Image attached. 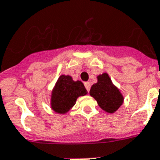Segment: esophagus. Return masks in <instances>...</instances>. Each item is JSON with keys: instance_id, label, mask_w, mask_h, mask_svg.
Masks as SVG:
<instances>
[{"instance_id": "1", "label": "esophagus", "mask_w": 160, "mask_h": 160, "mask_svg": "<svg viewBox=\"0 0 160 160\" xmlns=\"http://www.w3.org/2000/svg\"><path fill=\"white\" fill-rule=\"evenodd\" d=\"M85 86H86V91L90 92V89H91V84H90V82H86L85 83Z\"/></svg>"}]
</instances>
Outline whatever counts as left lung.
<instances>
[{
	"instance_id": "8db88e82",
	"label": "left lung",
	"mask_w": 160,
	"mask_h": 160,
	"mask_svg": "<svg viewBox=\"0 0 160 160\" xmlns=\"http://www.w3.org/2000/svg\"><path fill=\"white\" fill-rule=\"evenodd\" d=\"M90 95L95 98L99 107L107 113H113L122 105L124 98L114 86L107 73L98 76V83L90 90Z\"/></svg>"
}]
</instances>
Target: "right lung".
I'll return each mask as SVG.
<instances>
[{"mask_svg":"<svg viewBox=\"0 0 160 160\" xmlns=\"http://www.w3.org/2000/svg\"><path fill=\"white\" fill-rule=\"evenodd\" d=\"M86 94L87 91L81 81H74L69 75H61L52 90L51 106L56 113H65L73 108L77 98Z\"/></svg>","mask_w":160,"mask_h":160,"instance_id":"obj_1","label":"right lung"}]
</instances>
